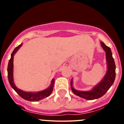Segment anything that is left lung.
<instances>
[{"instance_id": "8db88e82", "label": "left lung", "mask_w": 124, "mask_h": 124, "mask_svg": "<svg viewBox=\"0 0 124 124\" xmlns=\"http://www.w3.org/2000/svg\"><path fill=\"white\" fill-rule=\"evenodd\" d=\"M103 50L106 52L107 70L102 79L90 91H83L76 90L73 86V79L71 81V88L74 94L87 100H94L100 98L112 86L116 78V64L110 48L103 42H101Z\"/></svg>"}]
</instances>
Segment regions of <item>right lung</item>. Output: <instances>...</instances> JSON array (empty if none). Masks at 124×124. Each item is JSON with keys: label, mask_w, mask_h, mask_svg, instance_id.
<instances>
[{"label": "right lung", "mask_w": 124, "mask_h": 124, "mask_svg": "<svg viewBox=\"0 0 124 124\" xmlns=\"http://www.w3.org/2000/svg\"><path fill=\"white\" fill-rule=\"evenodd\" d=\"M23 43L16 47L11 54V58L8 61V67H7V73H8V79L11 87L14 89L15 92L19 95L22 98L28 101H39L45 97H48L53 90V86L54 84V79L51 80V84L50 87H48L45 90L39 92H25L18 89L15 86L14 82V56L19 48L22 46Z\"/></svg>", "instance_id": "add662e5"}]
</instances>
